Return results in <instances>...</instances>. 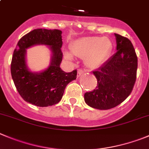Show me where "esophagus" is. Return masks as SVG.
Segmentation results:
<instances>
[{
	"instance_id": "34e87169",
	"label": "esophagus",
	"mask_w": 149,
	"mask_h": 149,
	"mask_svg": "<svg viewBox=\"0 0 149 149\" xmlns=\"http://www.w3.org/2000/svg\"><path fill=\"white\" fill-rule=\"evenodd\" d=\"M85 72V71L84 70H83V69H78V71H77V77H80V75H81V74H83V73H84Z\"/></svg>"
}]
</instances>
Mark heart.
Returning <instances> with one entry per match:
<instances>
[{
    "label": "heart",
    "mask_w": 149,
    "mask_h": 149,
    "mask_svg": "<svg viewBox=\"0 0 149 149\" xmlns=\"http://www.w3.org/2000/svg\"><path fill=\"white\" fill-rule=\"evenodd\" d=\"M72 53L79 58H84L85 63L91 69H96L106 61L112 49V43L106 37L88 36L74 41L70 45ZM65 57L72 59L70 53L65 52Z\"/></svg>",
    "instance_id": "b5f03b06"
}]
</instances>
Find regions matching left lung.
Masks as SVG:
<instances>
[{
  "label": "left lung",
  "instance_id": "left-lung-1",
  "mask_svg": "<svg viewBox=\"0 0 149 149\" xmlns=\"http://www.w3.org/2000/svg\"><path fill=\"white\" fill-rule=\"evenodd\" d=\"M116 52L93 73L97 80L94 90L86 92L84 100L90 107L108 110L130 96L136 80L137 57L131 41L115 33Z\"/></svg>",
  "mask_w": 149,
  "mask_h": 149
}]
</instances>
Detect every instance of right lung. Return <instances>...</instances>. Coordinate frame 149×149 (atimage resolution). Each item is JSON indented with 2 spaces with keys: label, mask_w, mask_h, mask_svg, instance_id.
<instances>
[{
  "label": "right lung",
  "mask_w": 149,
  "mask_h": 149,
  "mask_svg": "<svg viewBox=\"0 0 149 149\" xmlns=\"http://www.w3.org/2000/svg\"><path fill=\"white\" fill-rule=\"evenodd\" d=\"M62 31L38 28L22 36L18 42L12 56L11 74L18 93L25 102L38 107H48L58 103L65 88L77 78V70L63 72L60 68ZM50 47L52 56L47 69L41 72H32L26 64V49L34 45Z\"/></svg>",
  "instance_id": "add662e5"
}]
</instances>
